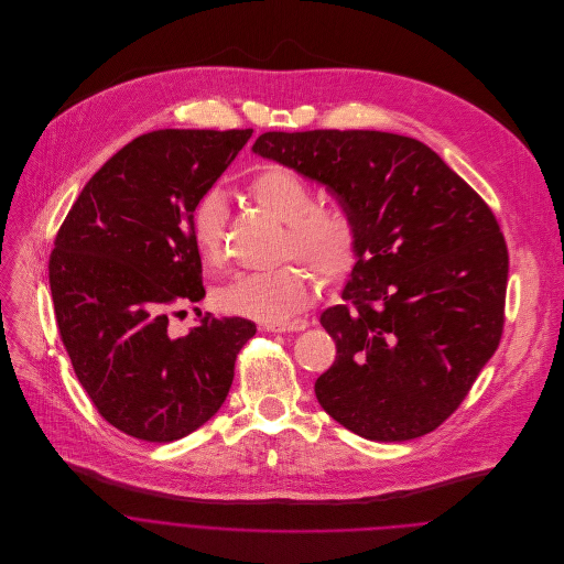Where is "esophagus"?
<instances>
[{
  "instance_id": "34e87169",
  "label": "esophagus",
  "mask_w": 564,
  "mask_h": 564,
  "mask_svg": "<svg viewBox=\"0 0 564 564\" xmlns=\"http://www.w3.org/2000/svg\"><path fill=\"white\" fill-rule=\"evenodd\" d=\"M308 326L306 319H282V322H264L262 328L271 333H291V330H304Z\"/></svg>"
}]
</instances>
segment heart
<instances>
[{"instance_id":"obj_1","label":"heart","mask_w":564,"mask_h":564,"mask_svg":"<svg viewBox=\"0 0 564 564\" xmlns=\"http://www.w3.org/2000/svg\"><path fill=\"white\" fill-rule=\"evenodd\" d=\"M249 195L267 213L286 224L282 260L311 267L322 280L340 282L360 262L362 231L358 219L343 206H319L315 188L295 173L269 166L249 182ZM227 199L206 191L191 210V240L199 260L215 269L227 249ZM317 289L315 275L300 264L273 271L242 273L224 284L215 300L221 311L260 322H282L304 311Z\"/></svg>"}]
</instances>
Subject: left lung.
Masks as SVG:
<instances>
[{"instance_id":"1","label":"left lung","mask_w":564,"mask_h":564,"mask_svg":"<svg viewBox=\"0 0 564 564\" xmlns=\"http://www.w3.org/2000/svg\"><path fill=\"white\" fill-rule=\"evenodd\" d=\"M253 151L324 184L360 224L345 304L319 317L335 362L322 409L376 442L431 433L505 328L507 242L487 202L426 144L382 131L262 133Z\"/></svg>"}]
</instances>
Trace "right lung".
Wrapping results in <instances>:
<instances>
[{
	"label": "right lung",
	"instance_id": "1",
	"mask_svg": "<svg viewBox=\"0 0 564 564\" xmlns=\"http://www.w3.org/2000/svg\"><path fill=\"white\" fill-rule=\"evenodd\" d=\"M251 133L135 138L88 180L57 231L48 282L59 337L97 413L138 440L173 442L210 420L256 335L249 319L210 313L184 337L169 333L171 315L204 297L191 210Z\"/></svg>",
	"mask_w": 564,
	"mask_h": 564
}]
</instances>
